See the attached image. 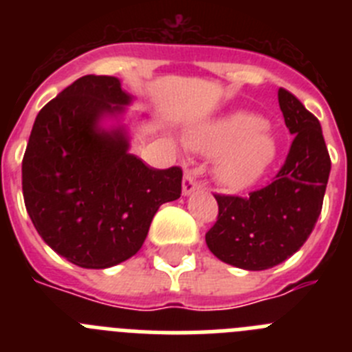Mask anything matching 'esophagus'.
<instances>
[{
  "label": "esophagus",
  "mask_w": 352,
  "mask_h": 352,
  "mask_svg": "<svg viewBox=\"0 0 352 352\" xmlns=\"http://www.w3.org/2000/svg\"><path fill=\"white\" fill-rule=\"evenodd\" d=\"M199 182L195 179V170H186L185 178H183V194L190 195L194 194L195 190H199Z\"/></svg>",
  "instance_id": "34e87169"
}]
</instances>
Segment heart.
<instances>
[{"label":"heart","instance_id":"b5f03b06","mask_svg":"<svg viewBox=\"0 0 352 352\" xmlns=\"http://www.w3.org/2000/svg\"><path fill=\"white\" fill-rule=\"evenodd\" d=\"M188 144L206 155H222L217 176L232 190L256 185L276 158V141L266 121L248 111H234L201 126Z\"/></svg>","mask_w":352,"mask_h":352}]
</instances>
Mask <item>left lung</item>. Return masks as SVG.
<instances>
[{"label": "left lung", "mask_w": 352, "mask_h": 352, "mask_svg": "<svg viewBox=\"0 0 352 352\" xmlns=\"http://www.w3.org/2000/svg\"><path fill=\"white\" fill-rule=\"evenodd\" d=\"M285 126L294 135L275 182L248 197L214 194L219 219L206 245L223 263L261 272L300 250L322 210L328 185V148L321 123L287 89H278Z\"/></svg>", "instance_id": "1"}]
</instances>
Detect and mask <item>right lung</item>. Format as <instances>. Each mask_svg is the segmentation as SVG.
I'll list each match as a JSON object with an SVG mask.
<instances>
[{"mask_svg": "<svg viewBox=\"0 0 352 352\" xmlns=\"http://www.w3.org/2000/svg\"><path fill=\"white\" fill-rule=\"evenodd\" d=\"M130 102L116 77L84 76L43 105L28 141V214L43 241L80 268L135 256L158 208L182 195L179 167L153 169L129 151L120 118ZM105 119L117 125L104 127Z\"/></svg>", "mask_w": 352, "mask_h": 352, "instance_id": "add662e5", "label": "right lung"}]
</instances>
